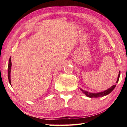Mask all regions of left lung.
Listing matches in <instances>:
<instances>
[{
    "label": "left lung",
    "mask_w": 127,
    "mask_h": 127,
    "mask_svg": "<svg viewBox=\"0 0 127 127\" xmlns=\"http://www.w3.org/2000/svg\"><path fill=\"white\" fill-rule=\"evenodd\" d=\"M120 75V72L119 71V74H118V76L117 81V82H116V83L118 82V81H119V79ZM115 86H116V85H113V86H111V87L109 88L108 89L105 90V91H104L103 92H97V93H92V92H90L89 91H85V90H82V89H81V88H80V90L82 91V93L84 94L86 96H87V97H90V98H92V97L97 98V97H103V96H104L110 94V92H111V91H112L114 89V88L115 87Z\"/></svg>",
    "instance_id": "obj_1"
}]
</instances>
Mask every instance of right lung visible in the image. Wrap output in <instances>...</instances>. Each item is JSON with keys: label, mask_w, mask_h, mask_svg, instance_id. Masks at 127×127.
<instances>
[{"label": "right lung", "mask_w": 127, "mask_h": 127, "mask_svg": "<svg viewBox=\"0 0 127 127\" xmlns=\"http://www.w3.org/2000/svg\"><path fill=\"white\" fill-rule=\"evenodd\" d=\"M11 66H12V62H11V57H10L9 60V63H8V80H9V82L10 85H11V81H10V70H11Z\"/></svg>", "instance_id": "add662e5"}]
</instances>
